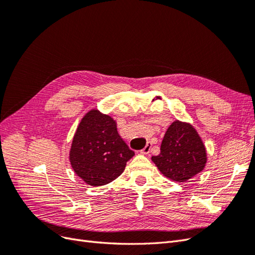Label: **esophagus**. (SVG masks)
<instances>
[{
    "label": "esophagus",
    "mask_w": 255,
    "mask_h": 255,
    "mask_svg": "<svg viewBox=\"0 0 255 255\" xmlns=\"http://www.w3.org/2000/svg\"><path fill=\"white\" fill-rule=\"evenodd\" d=\"M151 146H152V143L148 142V143H146V145L144 146V148L142 150H140V153L141 154H149L150 151H151Z\"/></svg>",
    "instance_id": "1"
}]
</instances>
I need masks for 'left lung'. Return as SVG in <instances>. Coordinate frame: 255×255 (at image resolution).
<instances>
[{
	"mask_svg": "<svg viewBox=\"0 0 255 255\" xmlns=\"http://www.w3.org/2000/svg\"><path fill=\"white\" fill-rule=\"evenodd\" d=\"M152 160L170 180L186 182L203 170L206 151L194 128L188 123L174 121L165 133L160 153L152 156Z\"/></svg>",
	"mask_w": 255,
	"mask_h": 255,
	"instance_id": "left-lung-1",
	"label": "left lung"
}]
</instances>
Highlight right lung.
Here are the masks:
<instances>
[{
  "label": "right lung",
  "instance_id": "obj_1",
  "mask_svg": "<svg viewBox=\"0 0 255 255\" xmlns=\"http://www.w3.org/2000/svg\"><path fill=\"white\" fill-rule=\"evenodd\" d=\"M133 155L134 151L118 134L116 121L91 111L76 129L70 161L75 173L87 184L102 186L118 177Z\"/></svg>",
  "mask_w": 255,
  "mask_h": 255
}]
</instances>
